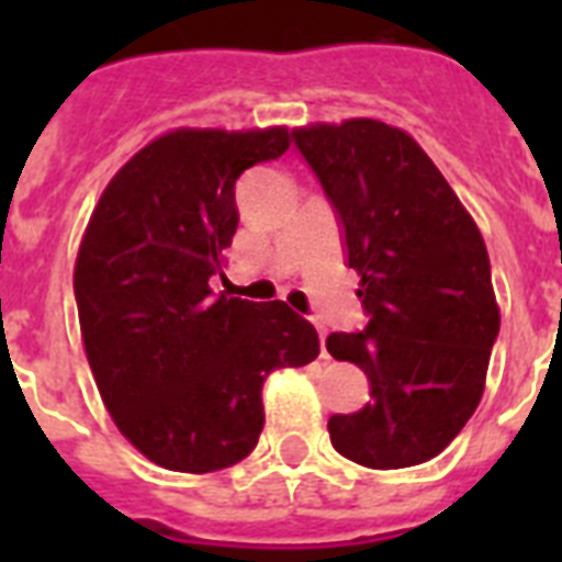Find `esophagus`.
Instances as JSON below:
<instances>
[{
	"label": "esophagus",
	"instance_id": "esophagus-1",
	"mask_svg": "<svg viewBox=\"0 0 562 562\" xmlns=\"http://www.w3.org/2000/svg\"><path fill=\"white\" fill-rule=\"evenodd\" d=\"M317 335H321V356L326 359V326L317 324Z\"/></svg>",
	"mask_w": 562,
	"mask_h": 562
}]
</instances>
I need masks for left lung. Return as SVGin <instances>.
Instances as JSON below:
<instances>
[{
  "label": "left lung",
  "instance_id": "obj_1",
  "mask_svg": "<svg viewBox=\"0 0 562 562\" xmlns=\"http://www.w3.org/2000/svg\"><path fill=\"white\" fill-rule=\"evenodd\" d=\"M361 277V333H333L326 350L352 361L370 402L333 414L329 437L370 470L431 461L479 408L498 306L475 221L428 154L375 119L294 131Z\"/></svg>",
  "mask_w": 562,
  "mask_h": 562
}]
</instances>
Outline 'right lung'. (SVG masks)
Here are the masks:
<instances>
[{
    "instance_id": "1",
    "label": "right lung",
    "mask_w": 562,
    "mask_h": 562,
    "mask_svg": "<svg viewBox=\"0 0 562 562\" xmlns=\"http://www.w3.org/2000/svg\"><path fill=\"white\" fill-rule=\"evenodd\" d=\"M289 143L285 127L171 131L119 169L87 224L75 262L83 350L119 431L166 470L247 458L268 373L321 352L315 326L282 300L210 289L238 227L236 180Z\"/></svg>"
}]
</instances>
